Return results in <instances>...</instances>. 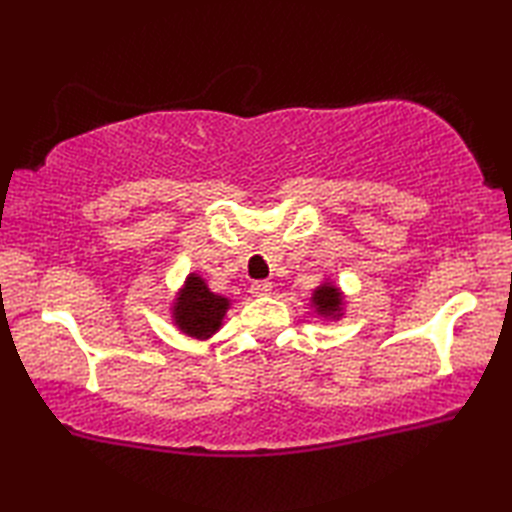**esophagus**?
<instances>
[{
    "mask_svg": "<svg viewBox=\"0 0 512 512\" xmlns=\"http://www.w3.org/2000/svg\"><path fill=\"white\" fill-rule=\"evenodd\" d=\"M270 290H273V281H255V284L250 286V292H253L255 297H268Z\"/></svg>",
    "mask_w": 512,
    "mask_h": 512,
    "instance_id": "1",
    "label": "esophagus"
}]
</instances>
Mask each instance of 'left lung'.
I'll return each instance as SVG.
<instances>
[{
    "instance_id": "obj_1",
    "label": "left lung",
    "mask_w": 512,
    "mask_h": 512,
    "mask_svg": "<svg viewBox=\"0 0 512 512\" xmlns=\"http://www.w3.org/2000/svg\"><path fill=\"white\" fill-rule=\"evenodd\" d=\"M310 303L314 306V312H317L319 317L336 321V319L343 317L345 295H343L339 286H334L330 279H325L321 286L314 288Z\"/></svg>"
}]
</instances>
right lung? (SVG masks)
Here are the masks:
<instances>
[{
  "instance_id": "add662e5",
  "label": "right lung",
  "mask_w": 512,
  "mask_h": 512,
  "mask_svg": "<svg viewBox=\"0 0 512 512\" xmlns=\"http://www.w3.org/2000/svg\"><path fill=\"white\" fill-rule=\"evenodd\" d=\"M228 308L231 299L215 295L198 273H191L173 299L171 319L182 334L206 341L222 328Z\"/></svg>"
}]
</instances>
